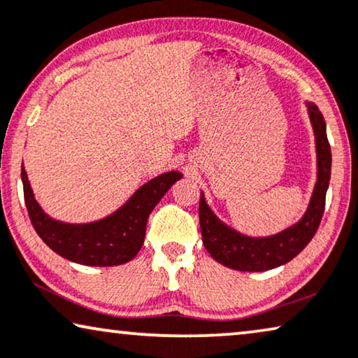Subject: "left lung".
Masks as SVG:
<instances>
[{
    "instance_id": "left-lung-1",
    "label": "left lung",
    "mask_w": 358,
    "mask_h": 358,
    "mask_svg": "<svg viewBox=\"0 0 358 358\" xmlns=\"http://www.w3.org/2000/svg\"><path fill=\"white\" fill-rule=\"evenodd\" d=\"M316 144V183L303 217L292 227L271 236H248L224 224L206 203L201 191L199 224L203 243L217 263L230 269L261 273L294 259L313 238L324 213L326 191L331 180V145L326 122L313 102H305Z\"/></svg>"
}]
</instances>
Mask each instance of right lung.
Returning a JSON list of instances; mask_svg holds the SVG:
<instances>
[{
  "label": "right lung",
  "mask_w": 358,
  "mask_h": 358,
  "mask_svg": "<svg viewBox=\"0 0 358 358\" xmlns=\"http://www.w3.org/2000/svg\"><path fill=\"white\" fill-rule=\"evenodd\" d=\"M181 177L175 170L165 172L136 189L107 217L89 224H68L45 213L35 199L24 165L21 170L24 199L35 231L55 253L84 266H118L133 259L144 243L149 214Z\"/></svg>",
  "instance_id": "1"
}]
</instances>
